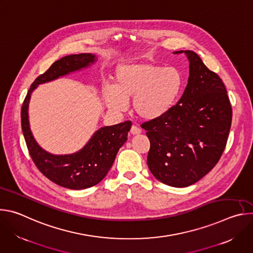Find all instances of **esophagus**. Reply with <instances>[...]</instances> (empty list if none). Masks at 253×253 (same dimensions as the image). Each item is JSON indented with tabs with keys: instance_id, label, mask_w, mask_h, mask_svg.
Returning a JSON list of instances; mask_svg holds the SVG:
<instances>
[{
	"instance_id": "34e87169",
	"label": "esophagus",
	"mask_w": 253,
	"mask_h": 253,
	"mask_svg": "<svg viewBox=\"0 0 253 253\" xmlns=\"http://www.w3.org/2000/svg\"><path fill=\"white\" fill-rule=\"evenodd\" d=\"M130 132H131V134L132 135H138V134H141V129L140 128H138V127H136V126H132L131 127V130H130Z\"/></svg>"
}]
</instances>
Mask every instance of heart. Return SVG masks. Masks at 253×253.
Returning a JSON list of instances; mask_svg holds the SVG:
<instances>
[{
  "mask_svg": "<svg viewBox=\"0 0 253 253\" xmlns=\"http://www.w3.org/2000/svg\"><path fill=\"white\" fill-rule=\"evenodd\" d=\"M183 75L175 67H163L150 62L126 63L117 67L113 86L103 89L107 106L124 111L132 99L135 114L144 120H153L166 114L183 88Z\"/></svg>",
  "mask_w": 253,
  "mask_h": 253,
  "instance_id": "b5f03b06",
  "label": "heart"
}]
</instances>
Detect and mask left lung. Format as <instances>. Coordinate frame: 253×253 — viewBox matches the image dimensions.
<instances>
[{"label":"left lung","mask_w":253,"mask_h":253,"mask_svg":"<svg viewBox=\"0 0 253 253\" xmlns=\"http://www.w3.org/2000/svg\"><path fill=\"white\" fill-rule=\"evenodd\" d=\"M185 54L189 77L183 95L163 116L143 123L150 140L147 165L160 182L187 187L204 177L224 151L232 109L226 88L193 51Z\"/></svg>","instance_id":"1"}]
</instances>
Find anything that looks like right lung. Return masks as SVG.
Returning a JSON list of instances; mask_svg holds the SVG:
<instances>
[{"instance_id":"add662e5","label":"right lung","mask_w":253,"mask_h":253,"mask_svg":"<svg viewBox=\"0 0 253 253\" xmlns=\"http://www.w3.org/2000/svg\"><path fill=\"white\" fill-rule=\"evenodd\" d=\"M97 60L96 55L79 54L69 55L56 61L33 82L22 106V130L34 163L51 181L73 190L86 189L102 181L112 167L119 149L127 141L131 122L101 127L77 152L56 155L43 149L34 138L29 121V103L33 91L39 85L86 69Z\"/></svg>"}]
</instances>
